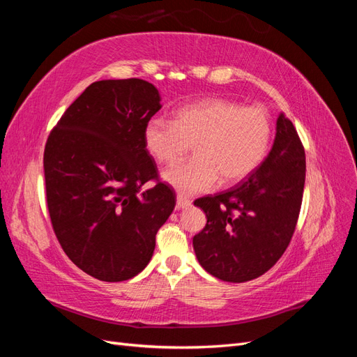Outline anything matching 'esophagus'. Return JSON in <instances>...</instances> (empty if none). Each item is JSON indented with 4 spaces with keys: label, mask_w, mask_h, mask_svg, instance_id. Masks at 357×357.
Masks as SVG:
<instances>
[{
    "label": "esophagus",
    "mask_w": 357,
    "mask_h": 357,
    "mask_svg": "<svg viewBox=\"0 0 357 357\" xmlns=\"http://www.w3.org/2000/svg\"><path fill=\"white\" fill-rule=\"evenodd\" d=\"M190 205H192V202H190L189 198L181 197V195L177 197V208H178V210H180V208H189Z\"/></svg>",
    "instance_id": "esophagus-1"
}]
</instances>
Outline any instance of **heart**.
Wrapping results in <instances>:
<instances>
[{"mask_svg": "<svg viewBox=\"0 0 357 357\" xmlns=\"http://www.w3.org/2000/svg\"><path fill=\"white\" fill-rule=\"evenodd\" d=\"M273 138V122L262 107H243L208 98L181 107L172 121L152 117L144 126L147 153L159 164H174L192 144L193 159L171 168L162 178L181 197L241 181L262 164Z\"/></svg>", "mask_w": 357, "mask_h": 357, "instance_id": "b5f03b06", "label": "heart"}]
</instances>
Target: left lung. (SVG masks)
Here are the masks:
<instances>
[{
	"label": "left lung",
	"mask_w": 357,
	"mask_h": 357,
	"mask_svg": "<svg viewBox=\"0 0 357 357\" xmlns=\"http://www.w3.org/2000/svg\"><path fill=\"white\" fill-rule=\"evenodd\" d=\"M305 183V152L296 129L280 113L271 152L240 185L195 205L207 215L193 236L205 271L223 282L244 283L265 274L295 232Z\"/></svg>",
	"instance_id": "8db88e82"
}]
</instances>
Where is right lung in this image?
<instances>
[{"instance_id":"1","label":"right lung","mask_w":357,"mask_h":357,"mask_svg":"<svg viewBox=\"0 0 357 357\" xmlns=\"http://www.w3.org/2000/svg\"><path fill=\"white\" fill-rule=\"evenodd\" d=\"M160 95L142 79L92 83L62 114L45 149L46 199L63 252L101 282L135 277L176 207L143 142Z\"/></svg>"}]
</instances>
